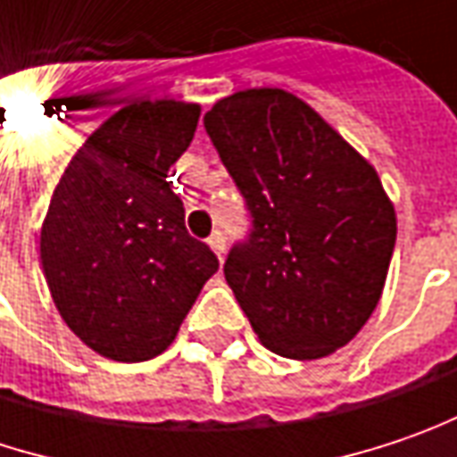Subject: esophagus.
<instances>
[{"label": "esophagus", "mask_w": 457, "mask_h": 457, "mask_svg": "<svg viewBox=\"0 0 457 457\" xmlns=\"http://www.w3.org/2000/svg\"><path fill=\"white\" fill-rule=\"evenodd\" d=\"M208 245L211 249L218 254V260H223V252H226V239H223V234L220 231H212L211 239H208Z\"/></svg>", "instance_id": "obj_1"}]
</instances>
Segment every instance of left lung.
I'll return each mask as SVG.
<instances>
[{
	"label": "left lung",
	"mask_w": 457,
	"mask_h": 457,
	"mask_svg": "<svg viewBox=\"0 0 457 457\" xmlns=\"http://www.w3.org/2000/svg\"><path fill=\"white\" fill-rule=\"evenodd\" d=\"M203 121L252 215L226 283L265 348L330 356L372 317L395 246L375 166L280 87L226 96Z\"/></svg>",
	"instance_id": "1"
}]
</instances>
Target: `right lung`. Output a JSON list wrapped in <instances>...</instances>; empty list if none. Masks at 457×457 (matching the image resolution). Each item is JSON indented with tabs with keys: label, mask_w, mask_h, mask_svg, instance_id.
I'll list each match as a JSON object with an SVG mask.
<instances>
[{
	"label": "right lung",
	"mask_w": 457,
	"mask_h": 457,
	"mask_svg": "<svg viewBox=\"0 0 457 457\" xmlns=\"http://www.w3.org/2000/svg\"><path fill=\"white\" fill-rule=\"evenodd\" d=\"M200 106L135 101L72 155L41 226V265L67 328L114 361H147L179 333L218 270L192 239L169 169L189 147Z\"/></svg>",
	"instance_id": "right-lung-1"
}]
</instances>
